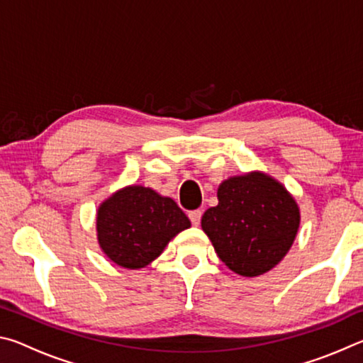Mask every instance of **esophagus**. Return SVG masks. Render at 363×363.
<instances>
[{
  "instance_id": "1",
  "label": "esophagus",
  "mask_w": 363,
  "mask_h": 363,
  "mask_svg": "<svg viewBox=\"0 0 363 363\" xmlns=\"http://www.w3.org/2000/svg\"><path fill=\"white\" fill-rule=\"evenodd\" d=\"M189 218H190V220H192L194 225H199L200 224V219H201V211L200 210L189 211Z\"/></svg>"
}]
</instances>
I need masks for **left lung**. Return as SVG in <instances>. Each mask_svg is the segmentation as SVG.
<instances>
[{
    "label": "left lung",
    "instance_id": "obj_1",
    "mask_svg": "<svg viewBox=\"0 0 363 363\" xmlns=\"http://www.w3.org/2000/svg\"><path fill=\"white\" fill-rule=\"evenodd\" d=\"M299 224L294 196L262 171L220 182L218 205L201 218V229L219 259L243 277H257L277 266L290 251Z\"/></svg>",
    "mask_w": 363,
    "mask_h": 363
}]
</instances>
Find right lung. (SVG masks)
<instances>
[{
	"mask_svg": "<svg viewBox=\"0 0 363 363\" xmlns=\"http://www.w3.org/2000/svg\"><path fill=\"white\" fill-rule=\"evenodd\" d=\"M189 227V218L173 199L136 184L113 192L96 214L102 253L116 266L133 270L149 266Z\"/></svg>",
	"mask_w": 363,
	"mask_h": 363,
	"instance_id": "1",
	"label": "right lung"
}]
</instances>
